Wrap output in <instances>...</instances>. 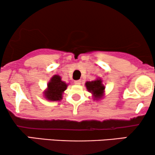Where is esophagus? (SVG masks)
<instances>
[{"label": "esophagus", "mask_w": 155, "mask_h": 155, "mask_svg": "<svg viewBox=\"0 0 155 155\" xmlns=\"http://www.w3.org/2000/svg\"><path fill=\"white\" fill-rule=\"evenodd\" d=\"M74 83H75V84H78H78H80V83H81V80H75V81L74 82Z\"/></svg>", "instance_id": "obj_1"}]
</instances>
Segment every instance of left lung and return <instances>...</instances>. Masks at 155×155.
Masks as SVG:
<instances>
[{"instance_id":"1","label":"left lung","mask_w":155,"mask_h":155,"mask_svg":"<svg viewBox=\"0 0 155 155\" xmlns=\"http://www.w3.org/2000/svg\"><path fill=\"white\" fill-rule=\"evenodd\" d=\"M85 85L89 92L92 93L95 99H99L102 97L105 87L101 84V79L92 82H87Z\"/></svg>"}]
</instances>
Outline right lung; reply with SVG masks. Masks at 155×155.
Wrapping results in <instances>:
<instances>
[{"mask_svg":"<svg viewBox=\"0 0 155 155\" xmlns=\"http://www.w3.org/2000/svg\"><path fill=\"white\" fill-rule=\"evenodd\" d=\"M67 88V84L61 80L58 75H54L48 84V89L45 92V97L48 100L58 101L62 99L63 92Z\"/></svg>","mask_w":155,"mask_h":155,"instance_id":"1","label":"right lung"}]
</instances>
